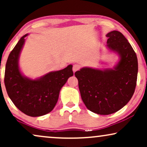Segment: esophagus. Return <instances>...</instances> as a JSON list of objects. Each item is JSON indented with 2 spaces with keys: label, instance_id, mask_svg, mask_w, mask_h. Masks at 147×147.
Segmentation results:
<instances>
[{
  "label": "esophagus",
  "instance_id": "34e87169",
  "mask_svg": "<svg viewBox=\"0 0 147 147\" xmlns=\"http://www.w3.org/2000/svg\"><path fill=\"white\" fill-rule=\"evenodd\" d=\"M80 68V66L78 65V64H74L73 65V68H72V69H73L74 72H76V71H78V70H79Z\"/></svg>",
  "mask_w": 147,
  "mask_h": 147
}]
</instances>
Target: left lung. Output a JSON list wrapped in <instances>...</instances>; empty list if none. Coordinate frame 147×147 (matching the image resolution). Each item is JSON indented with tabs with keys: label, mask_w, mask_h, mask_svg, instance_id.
I'll return each mask as SVG.
<instances>
[{
	"label": "left lung",
	"mask_w": 147,
	"mask_h": 147,
	"mask_svg": "<svg viewBox=\"0 0 147 147\" xmlns=\"http://www.w3.org/2000/svg\"><path fill=\"white\" fill-rule=\"evenodd\" d=\"M107 47L117 53L119 61L112 69L82 67L75 73L82 99L90 111L108 115L130 101L135 90L137 57L125 37L118 31L106 35Z\"/></svg>",
	"instance_id": "left-lung-1"
}]
</instances>
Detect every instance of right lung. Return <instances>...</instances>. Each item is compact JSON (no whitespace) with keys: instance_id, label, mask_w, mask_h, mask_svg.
<instances>
[{"instance_id":"right-lung-1","label":"right lung","mask_w":147,"mask_h":147,"mask_svg":"<svg viewBox=\"0 0 147 147\" xmlns=\"http://www.w3.org/2000/svg\"><path fill=\"white\" fill-rule=\"evenodd\" d=\"M27 35L20 39L9 54L6 63L5 85L10 99L18 109L28 116L37 117L48 114L55 107L61 88L74 75L73 66L69 65L35 80L23 76L19 59Z\"/></svg>"}]
</instances>
